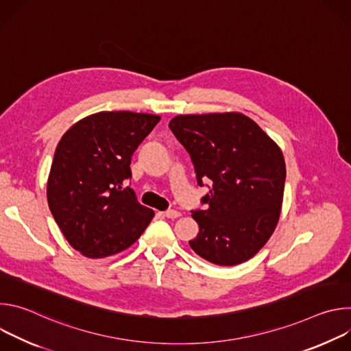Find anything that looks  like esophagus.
<instances>
[{"mask_svg":"<svg viewBox=\"0 0 351 351\" xmlns=\"http://www.w3.org/2000/svg\"><path fill=\"white\" fill-rule=\"evenodd\" d=\"M164 215L167 218H169V219H175V218H179L182 214L179 211H176V210H168V211L164 213Z\"/></svg>","mask_w":351,"mask_h":351,"instance_id":"esophagus-1","label":"esophagus"}]
</instances>
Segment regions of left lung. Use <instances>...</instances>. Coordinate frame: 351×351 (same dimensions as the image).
<instances>
[{
    "instance_id": "obj_1",
    "label": "left lung",
    "mask_w": 351,
    "mask_h": 351,
    "mask_svg": "<svg viewBox=\"0 0 351 351\" xmlns=\"http://www.w3.org/2000/svg\"><path fill=\"white\" fill-rule=\"evenodd\" d=\"M169 128L191 157L197 182L211 183L193 211L199 232L189 244L202 258L232 267L253 258L280 217L286 165L280 147L240 112L189 114Z\"/></svg>"
}]
</instances>
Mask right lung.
I'll list each match as a JSON object with an SVG mask.
<instances>
[{
	"instance_id": "right-lung-1",
	"label": "right lung",
	"mask_w": 351,
	"mask_h": 351,
	"mask_svg": "<svg viewBox=\"0 0 351 351\" xmlns=\"http://www.w3.org/2000/svg\"><path fill=\"white\" fill-rule=\"evenodd\" d=\"M161 121L153 114L101 111L60 140L47 180L48 207L68 243L87 258L130 247L154 218L123 187L138 144Z\"/></svg>"
}]
</instances>
